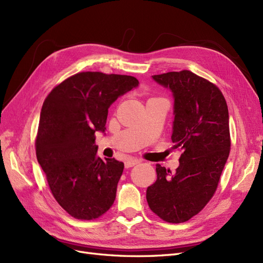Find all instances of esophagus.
Segmentation results:
<instances>
[{
    "label": "esophagus",
    "instance_id": "obj_1",
    "mask_svg": "<svg viewBox=\"0 0 263 263\" xmlns=\"http://www.w3.org/2000/svg\"><path fill=\"white\" fill-rule=\"evenodd\" d=\"M140 163V160H137V159H129L125 162V167L126 168H129V167H133L135 165H137Z\"/></svg>",
    "mask_w": 263,
    "mask_h": 263
}]
</instances>
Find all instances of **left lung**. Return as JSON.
Wrapping results in <instances>:
<instances>
[{
    "mask_svg": "<svg viewBox=\"0 0 263 263\" xmlns=\"http://www.w3.org/2000/svg\"><path fill=\"white\" fill-rule=\"evenodd\" d=\"M174 96L172 141L182 150L173 174L157 164V180L147 189L153 213L168 223H183L211 200L231 150L229 108L221 90L190 70L153 75Z\"/></svg>",
    "mask_w": 263,
    "mask_h": 263,
    "instance_id": "left-lung-1",
    "label": "left lung"
}]
</instances>
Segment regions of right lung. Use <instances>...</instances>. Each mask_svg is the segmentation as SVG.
<instances>
[{
	"instance_id": "right-lung-1",
	"label": "right lung",
	"mask_w": 263,
	"mask_h": 263,
	"mask_svg": "<svg viewBox=\"0 0 263 263\" xmlns=\"http://www.w3.org/2000/svg\"><path fill=\"white\" fill-rule=\"evenodd\" d=\"M138 84L133 76L81 71L45 98L35 155L53 197L75 219H98L114 203L124 163L97 156L96 132L105 130L110 105Z\"/></svg>"
}]
</instances>
